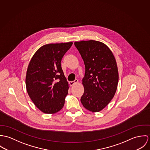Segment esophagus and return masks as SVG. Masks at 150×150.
<instances>
[{
	"label": "esophagus",
	"mask_w": 150,
	"mask_h": 150,
	"mask_svg": "<svg viewBox=\"0 0 150 150\" xmlns=\"http://www.w3.org/2000/svg\"><path fill=\"white\" fill-rule=\"evenodd\" d=\"M78 82V80H77V79H75L74 81H71V82H69V84H70V86H73L74 84H75V83H77Z\"/></svg>",
	"instance_id": "34e87169"
}]
</instances>
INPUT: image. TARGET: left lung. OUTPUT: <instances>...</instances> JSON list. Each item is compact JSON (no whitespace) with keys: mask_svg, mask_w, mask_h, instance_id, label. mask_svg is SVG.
Segmentation results:
<instances>
[{"mask_svg":"<svg viewBox=\"0 0 150 150\" xmlns=\"http://www.w3.org/2000/svg\"><path fill=\"white\" fill-rule=\"evenodd\" d=\"M85 66L82 79L83 106L98 112L113 99L118 82L116 61L112 52L103 42L95 40L75 42Z\"/></svg>","mask_w":150,"mask_h":150,"instance_id":"1","label":"left lung"}]
</instances>
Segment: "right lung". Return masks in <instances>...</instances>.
Returning a JSON list of instances; mask_svg holds the SVG:
<instances>
[{
    "instance_id": "obj_1",
    "label": "right lung",
    "mask_w": 150,
    "mask_h": 150,
    "mask_svg": "<svg viewBox=\"0 0 150 150\" xmlns=\"http://www.w3.org/2000/svg\"><path fill=\"white\" fill-rule=\"evenodd\" d=\"M72 42L43 45L34 54L28 67L26 86L34 104L41 112L54 114L64 106L69 85L61 66Z\"/></svg>"
}]
</instances>
